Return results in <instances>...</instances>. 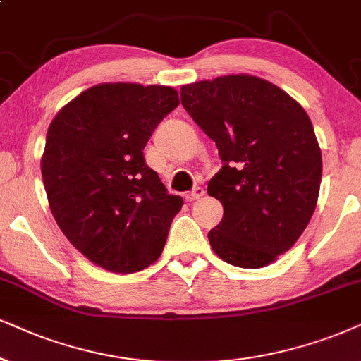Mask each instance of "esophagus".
<instances>
[{
    "mask_svg": "<svg viewBox=\"0 0 361 361\" xmlns=\"http://www.w3.org/2000/svg\"><path fill=\"white\" fill-rule=\"evenodd\" d=\"M204 195L203 188H200V186H196V188L193 191H188V193L185 195V200L186 202H195V200H200L202 196Z\"/></svg>",
    "mask_w": 361,
    "mask_h": 361,
    "instance_id": "34e87169",
    "label": "esophagus"
}]
</instances>
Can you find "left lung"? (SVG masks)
Listing matches in <instances>:
<instances>
[{"label":"left lung","instance_id":"obj_1","mask_svg":"<svg viewBox=\"0 0 361 361\" xmlns=\"http://www.w3.org/2000/svg\"><path fill=\"white\" fill-rule=\"evenodd\" d=\"M180 93L223 161L208 181V195L223 204L209 245L235 267H267L296 243L317 208L322 152L312 121L288 93L252 75L198 81Z\"/></svg>","mask_w":361,"mask_h":361}]
</instances>
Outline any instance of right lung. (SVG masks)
I'll return each instance as SVG.
<instances>
[{"mask_svg": "<svg viewBox=\"0 0 361 361\" xmlns=\"http://www.w3.org/2000/svg\"><path fill=\"white\" fill-rule=\"evenodd\" d=\"M178 104L171 86H91L53 118L41 175L58 226L81 255L113 273L157 262L183 198L168 195L143 149Z\"/></svg>", "mask_w": 361, "mask_h": 361, "instance_id": "right-lung-1", "label": "right lung"}]
</instances>
